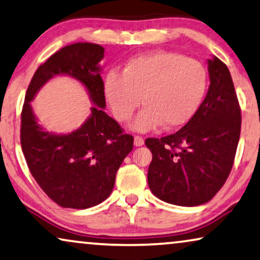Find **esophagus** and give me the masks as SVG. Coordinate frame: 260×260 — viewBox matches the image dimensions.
Returning <instances> with one entry per match:
<instances>
[{
	"label": "esophagus",
	"mask_w": 260,
	"mask_h": 260,
	"mask_svg": "<svg viewBox=\"0 0 260 260\" xmlns=\"http://www.w3.org/2000/svg\"><path fill=\"white\" fill-rule=\"evenodd\" d=\"M134 144H135V147H142V145L144 144L143 137H141V136H135V138H134Z\"/></svg>",
	"instance_id": "esophagus-1"
}]
</instances>
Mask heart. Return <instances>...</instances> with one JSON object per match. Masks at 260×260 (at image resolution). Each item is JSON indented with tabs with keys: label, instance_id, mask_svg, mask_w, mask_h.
<instances>
[{
	"label": "heart",
	"instance_id": "heart-1",
	"mask_svg": "<svg viewBox=\"0 0 260 260\" xmlns=\"http://www.w3.org/2000/svg\"><path fill=\"white\" fill-rule=\"evenodd\" d=\"M207 84V71L200 61L159 51L135 56L123 72H109L104 93L120 122L129 120L143 103L131 129L147 133L161 124L177 127L189 122L204 102Z\"/></svg>",
	"mask_w": 260,
	"mask_h": 260
}]
</instances>
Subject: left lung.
Returning a JSON list of instances; mask_svg holds the SVG:
<instances>
[{
  "label": "left lung",
  "instance_id": "obj_1",
  "mask_svg": "<svg viewBox=\"0 0 260 260\" xmlns=\"http://www.w3.org/2000/svg\"><path fill=\"white\" fill-rule=\"evenodd\" d=\"M209 84L198 112L186 125L162 138H147L152 159L148 184L159 200L193 207L218 193L232 169L241 115L227 66L207 60Z\"/></svg>",
  "mask_w": 260,
  "mask_h": 260
}]
</instances>
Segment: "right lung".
<instances>
[{
  "instance_id": "right-lung-1",
  "label": "right lung",
  "mask_w": 260,
  "mask_h": 260,
  "mask_svg": "<svg viewBox=\"0 0 260 260\" xmlns=\"http://www.w3.org/2000/svg\"><path fill=\"white\" fill-rule=\"evenodd\" d=\"M105 49L76 42L54 53L39 67L28 86L21 113V147L31 175L41 189L65 208L84 209L108 199L117 170L134 148V137L123 134L106 115L101 77ZM69 75L87 90L94 106L80 128L69 134L49 133L38 124L30 102L53 77Z\"/></svg>"
}]
</instances>
